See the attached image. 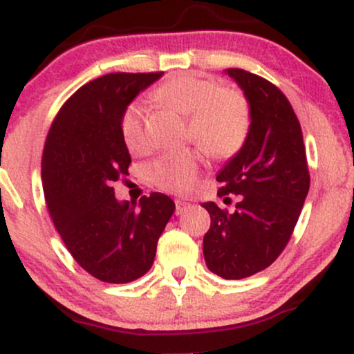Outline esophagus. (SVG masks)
Segmentation results:
<instances>
[{
	"mask_svg": "<svg viewBox=\"0 0 354 354\" xmlns=\"http://www.w3.org/2000/svg\"><path fill=\"white\" fill-rule=\"evenodd\" d=\"M174 205H176V214L185 213V211L189 208V203L181 201V200H176V201H174Z\"/></svg>",
	"mask_w": 354,
	"mask_h": 354,
	"instance_id": "esophagus-1",
	"label": "esophagus"
}]
</instances>
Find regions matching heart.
<instances>
[{"instance_id": "heart-1", "label": "heart", "mask_w": 354, "mask_h": 354, "mask_svg": "<svg viewBox=\"0 0 354 354\" xmlns=\"http://www.w3.org/2000/svg\"><path fill=\"white\" fill-rule=\"evenodd\" d=\"M154 100L188 116V138L214 160H230L241 151L251 131V106L241 91L221 88L214 80L181 75L166 80L153 91ZM121 140L131 153L148 149L143 108L131 103L120 120ZM198 149L168 153L149 168V178L161 189L185 194L194 189L201 174Z\"/></svg>"}]
</instances>
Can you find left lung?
Returning <instances> with one entry per match:
<instances>
[{"mask_svg":"<svg viewBox=\"0 0 354 354\" xmlns=\"http://www.w3.org/2000/svg\"><path fill=\"white\" fill-rule=\"evenodd\" d=\"M251 106V131L241 151L218 173V196L238 194L236 209L203 203L211 226L203 238L206 266L225 279L266 270L281 254L310 189L303 133L286 96L253 73L230 68Z\"/></svg>","mask_w":354,"mask_h":354,"instance_id":"8db88e82","label":"left lung"}]
</instances>
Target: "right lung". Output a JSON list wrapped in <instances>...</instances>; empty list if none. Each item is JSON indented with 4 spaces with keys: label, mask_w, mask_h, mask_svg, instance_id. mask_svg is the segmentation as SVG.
<instances>
[{
    "label": "right lung",
    "mask_w": 354,
    "mask_h": 354,
    "mask_svg": "<svg viewBox=\"0 0 354 354\" xmlns=\"http://www.w3.org/2000/svg\"><path fill=\"white\" fill-rule=\"evenodd\" d=\"M161 76L111 73L89 81L61 106L44 143L48 211L76 263L100 281L129 283L148 273L174 211L163 193L143 196L136 208L118 201L113 188L131 163L121 140V115Z\"/></svg>",
    "instance_id": "obj_1"
}]
</instances>
